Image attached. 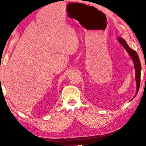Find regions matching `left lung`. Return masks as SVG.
I'll return each mask as SVG.
<instances>
[{"instance_id": "8db88e82", "label": "left lung", "mask_w": 146, "mask_h": 146, "mask_svg": "<svg viewBox=\"0 0 146 146\" xmlns=\"http://www.w3.org/2000/svg\"><path fill=\"white\" fill-rule=\"evenodd\" d=\"M118 40L119 42L122 44V46L124 48V49L127 51V53H129V56L131 57L132 60L134 62L135 65V78H136V85H137V92L135 95V97H133L134 98L137 94L138 93V91L139 90L140 88V75H141V64H140V62L138 58V55L135 51L131 49L129 46L127 45V44L122 37H118ZM133 100V99H132Z\"/></svg>"}]
</instances>
